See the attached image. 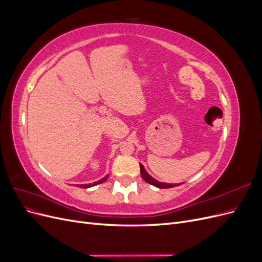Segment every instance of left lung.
Here are the masks:
<instances>
[{
  "mask_svg": "<svg viewBox=\"0 0 262 262\" xmlns=\"http://www.w3.org/2000/svg\"><path fill=\"white\" fill-rule=\"evenodd\" d=\"M140 169H141V176L142 178H143L147 184L149 185H153L157 188H162V189H167V188H172V187H176V186H179L180 184H166V182H160L157 181L156 179H154L152 176H149L148 173L146 172V170L144 169V166L140 164Z\"/></svg>",
  "mask_w": 262,
  "mask_h": 262,
  "instance_id": "8db88e82",
  "label": "left lung"
}]
</instances>
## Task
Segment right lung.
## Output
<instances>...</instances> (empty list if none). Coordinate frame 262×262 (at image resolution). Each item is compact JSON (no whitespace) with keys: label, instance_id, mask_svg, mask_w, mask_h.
I'll use <instances>...</instances> for the list:
<instances>
[{"label":"right lung","instance_id":"right-lung-1","mask_svg":"<svg viewBox=\"0 0 262 262\" xmlns=\"http://www.w3.org/2000/svg\"><path fill=\"white\" fill-rule=\"evenodd\" d=\"M108 176H109V175L105 176L104 178H101L100 180H98V181H96V182H94V184H89V185H77V187H80V188H90V187H94V186L99 185V184H102V182L106 181V180H107V178H108Z\"/></svg>","mask_w":262,"mask_h":262}]
</instances>
